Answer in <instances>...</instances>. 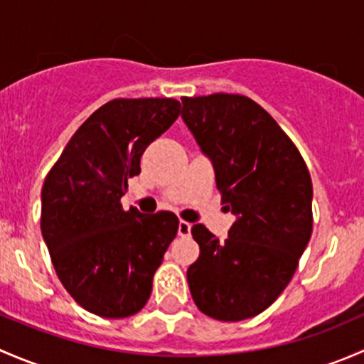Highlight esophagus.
Wrapping results in <instances>:
<instances>
[{"label":"esophagus","instance_id":"esophagus-1","mask_svg":"<svg viewBox=\"0 0 364 364\" xmlns=\"http://www.w3.org/2000/svg\"><path fill=\"white\" fill-rule=\"evenodd\" d=\"M190 230H192V223H188V222H185V220H181V222H179V225H178V234H179V236H188Z\"/></svg>","mask_w":364,"mask_h":364}]
</instances>
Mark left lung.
Listing matches in <instances>:
<instances>
[{"mask_svg": "<svg viewBox=\"0 0 364 364\" xmlns=\"http://www.w3.org/2000/svg\"><path fill=\"white\" fill-rule=\"evenodd\" d=\"M181 117L211 160L216 188L236 216L220 241L192 227L199 259L186 278L197 308L216 321L259 315L294 277L311 236V178L277 121L243 95L183 97Z\"/></svg>", "mask_w": 364, "mask_h": 364, "instance_id": "obj_1", "label": "left lung"}]
</instances>
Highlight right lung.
Returning <instances> with one entry per match:
<instances>
[{"mask_svg":"<svg viewBox=\"0 0 364 364\" xmlns=\"http://www.w3.org/2000/svg\"><path fill=\"white\" fill-rule=\"evenodd\" d=\"M181 112L174 98H116L72 135L42 186V236L68 294L95 315L124 318L148 303L178 234L174 213L124 211L144 149Z\"/></svg>","mask_w":364,"mask_h":364,"instance_id":"obj_1","label":"right lung"}]
</instances>
